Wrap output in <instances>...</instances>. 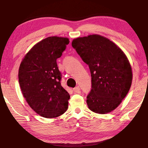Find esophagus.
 I'll return each mask as SVG.
<instances>
[{"label":"esophagus","instance_id":"esophagus-1","mask_svg":"<svg viewBox=\"0 0 148 148\" xmlns=\"http://www.w3.org/2000/svg\"><path fill=\"white\" fill-rule=\"evenodd\" d=\"M73 90L75 93H80V88L78 86H77L76 87H75L74 88H73Z\"/></svg>","mask_w":148,"mask_h":148}]
</instances>
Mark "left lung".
Instances as JSON below:
<instances>
[{
  "label": "left lung",
  "mask_w": 148,
  "mask_h": 148,
  "mask_svg": "<svg viewBox=\"0 0 148 148\" xmlns=\"http://www.w3.org/2000/svg\"><path fill=\"white\" fill-rule=\"evenodd\" d=\"M72 45L90 68L92 89L86 97L89 109L99 114L113 111L132 85V70L127 57L115 43L97 34L77 37Z\"/></svg>",
  "instance_id": "8db88e82"
}]
</instances>
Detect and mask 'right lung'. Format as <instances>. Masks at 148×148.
Returning <instances> with one entry per match:
<instances>
[{"instance_id": "1", "label": "right lung", "mask_w": 148, "mask_h": 148, "mask_svg": "<svg viewBox=\"0 0 148 148\" xmlns=\"http://www.w3.org/2000/svg\"><path fill=\"white\" fill-rule=\"evenodd\" d=\"M67 37H48L37 43L23 58L18 82L27 103L45 118L59 116L67 111L70 96L62 86L56 60L69 43Z\"/></svg>"}]
</instances>
